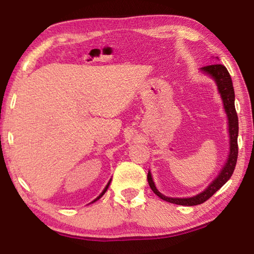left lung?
I'll return each instance as SVG.
<instances>
[{
    "label": "left lung",
    "mask_w": 254,
    "mask_h": 254,
    "mask_svg": "<svg viewBox=\"0 0 254 254\" xmlns=\"http://www.w3.org/2000/svg\"><path fill=\"white\" fill-rule=\"evenodd\" d=\"M201 70L206 74L212 76L217 84L218 91L222 96L223 103H224V109L229 118V132H230V154L229 159L224 168L218 175V177L214 180V182L209 185L206 190L200 192L199 195H196L190 198H171V197H166L160 194L157 190L156 186H154L153 180L151 177V174L148 173V183L150 188L157 196L160 197L161 199L169 201V203L177 204V205H184V206H195L203 204L204 201L209 199L218 189H220L223 185H224L227 180L231 178L232 174L235 169L236 161H238V134H239V119L238 114H236L235 105H234V89L233 84H232V79L230 76V72L227 71L226 67L221 64H213V65L204 66L200 68Z\"/></svg>",
    "instance_id": "obj_1"
}]
</instances>
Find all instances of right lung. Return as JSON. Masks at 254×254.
Returning <instances> with one entry per match:
<instances>
[{
	"label": "right lung",
	"mask_w": 254,
	"mask_h": 254,
	"mask_svg": "<svg viewBox=\"0 0 254 254\" xmlns=\"http://www.w3.org/2000/svg\"><path fill=\"white\" fill-rule=\"evenodd\" d=\"M110 183H111V180H110V182H109V184H107V185H106V187L104 188V190H103V191H102V194H101L100 196H98V197H97V198H96L95 200H94V201H96L97 199H100V198H101V197H102L103 195H104V194H105V191L107 190V188H109V186H110Z\"/></svg>",
	"instance_id": "1"
}]
</instances>
